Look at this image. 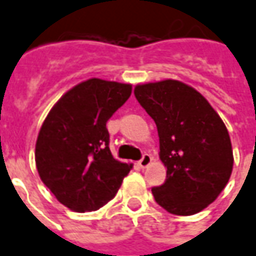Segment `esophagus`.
<instances>
[{"label":"esophagus","mask_w":256,"mask_h":256,"mask_svg":"<svg viewBox=\"0 0 256 256\" xmlns=\"http://www.w3.org/2000/svg\"><path fill=\"white\" fill-rule=\"evenodd\" d=\"M151 162H152V156H151L150 154H144V155H142V158L138 160V166L144 169V168H146V166L151 165Z\"/></svg>","instance_id":"34e87169"}]
</instances>
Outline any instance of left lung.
<instances>
[{
	"instance_id": "1",
	"label": "left lung",
	"mask_w": 256,
	"mask_h": 256,
	"mask_svg": "<svg viewBox=\"0 0 256 256\" xmlns=\"http://www.w3.org/2000/svg\"><path fill=\"white\" fill-rule=\"evenodd\" d=\"M134 96L154 119L166 182L154 187L155 201L173 215L201 212L224 190L233 172L226 124L201 92L166 78L134 87Z\"/></svg>"
}]
</instances>
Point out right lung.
<instances>
[{
	"label": "right lung",
	"mask_w": 256,
	"mask_h": 256,
	"mask_svg": "<svg viewBox=\"0 0 256 256\" xmlns=\"http://www.w3.org/2000/svg\"><path fill=\"white\" fill-rule=\"evenodd\" d=\"M132 84L92 78L55 102L36 141L42 183L73 212L97 210L115 196L133 169L114 158L106 122L128 101Z\"/></svg>",
	"instance_id": "right-lung-1"
}]
</instances>
